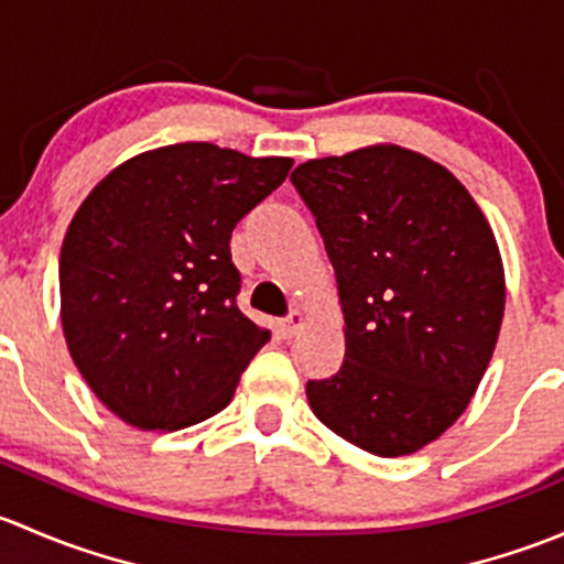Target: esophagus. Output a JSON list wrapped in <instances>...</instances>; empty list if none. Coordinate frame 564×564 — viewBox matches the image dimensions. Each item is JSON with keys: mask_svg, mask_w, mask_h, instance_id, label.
I'll use <instances>...</instances> for the list:
<instances>
[{"mask_svg": "<svg viewBox=\"0 0 564 564\" xmlns=\"http://www.w3.org/2000/svg\"><path fill=\"white\" fill-rule=\"evenodd\" d=\"M303 327H305V314H303V311H292V314H289V316L281 322V333L286 335V338H292V335H297Z\"/></svg>", "mask_w": 564, "mask_h": 564, "instance_id": "34e87169", "label": "esophagus"}]
</instances>
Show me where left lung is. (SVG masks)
Returning <instances> with one entry per match:
<instances>
[{
  "label": "left lung",
  "instance_id": "8db88e82",
  "mask_svg": "<svg viewBox=\"0 0 564 564\" xmlns=\"http://www.w3.org/2000/svg\"><path fill=\"white\" fill-rule=\"evenodd\" d=\"M344 311L338 373L314 414L382 458L417 453L464 414L505 316V267L482 209L442 163L398 144L300 163Z\"/></svg>",
  "mask_w": 564,
  "mask_h": 564
}]
</instances>
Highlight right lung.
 <instances>
[{"instance_id":"obj_1","label":"right lung","mask_w":564,"mask_h":564,"mask_svg":"<svg viewBox=\"0 0 564 564\" xmlns=\"http://www.w3.org/2000/svg\"><path fill=\"white\" fill-rule=\"evenodd\" d=\"M289 169L292 158L185 141L119 163L76 209L59 253L62 329L119 420L180 431L229 406L270 340L235 303L231 229Z\"/></svg>"}]
</instances>
